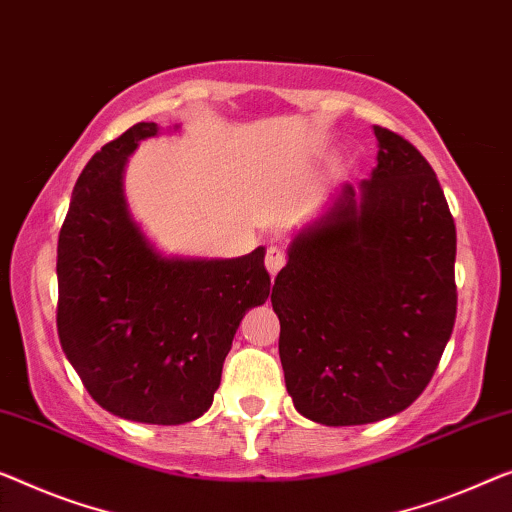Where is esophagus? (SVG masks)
<instances>
[{
    "mask_svg": "<svg viewBox=\"0 0 512 512\" xmlns=\"http://www.w3.org/2000/svg\"><path fill=\"white\" fill-rule=\"evenodd\" d=\"M266 269H269V273L271 276H276V273L282 269V266H285V262H287V257H285V253H282L280 248H276V246H271L269 250H266Z\"/></svg>",
    "mask_w": 512,
    "mask_h": 512,
    "instance_id": "34e87169",
    "label": "esophagus"
}]
</instances>
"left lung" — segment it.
<instances>
[{
  "label": "left lung",
  "mask_w": 512,
  "mask_h": 512,
  "mask_svg": "<svg viewBox=\"0 0 512 512\" xmlns=\"http://www.w3.org/2000/svg\"><path fill=\"white\" fill-rule=\"evenodd\" d=\"M377 167L342 183L294 236L273 282L278 352L294 407L322 425L400 414L425 391L457 312L455 223L409 140L375 126Z\"/></svg>",
  "instance_id": "1"
}]
</instances>
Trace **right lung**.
I'll list each match as a JSON object with an SVG mask.
<instances>
[{"instance_id":"1","label":"right lung","mask_w":512,"mask_h":512,"mask_svg":"<svg viewBox=\"0 0 512 512\" xmlns=\"http://www.w3.org/2000/svg\"><path fill=\"white\" fill-rule=\"evenodd\" d=\"M140 121L91 156L57 246V331L82 384L126 421L181 425L211 407L243 315L269 299L264 248L163 257L126 207L124 165L154 137Z\"/></svg>"}]
</instances>
